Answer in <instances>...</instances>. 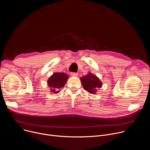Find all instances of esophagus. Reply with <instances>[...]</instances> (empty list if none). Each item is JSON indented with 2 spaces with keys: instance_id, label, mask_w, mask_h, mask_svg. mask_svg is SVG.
Segmentation results:
<instances>
[{
  "instance_id": "34e87169",
  "label": "esophagus",
  "mask_w": 150,
  "mask_h": 150,
  "mask_svg": "<svg viewBox=\"0 0 150 150\" xmlns=\"http://www.w3.org/2000/svg\"><path fill=\"white\" fill-rule=\"evenodd\" d=\"M71 75L72 76H78V74L77 73H75V72H72L71 73Z\"/></svg>"
}]
</instances>
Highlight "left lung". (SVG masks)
<instances>
[{"label": "left lung", "instance_id": "1", "mask_svg": "<svg viewBox=\"0 0 150 150\" xmlns=\"http://www.w3.org/2000/svg\"><path fill=\"white\" fill-rule=\"evenodd\" d=\"M80 79L83 88L91 94H96L98 89L102 86V83L98 78L90 72L81 78Z\"/></svg>", "mask_w": 150, "mask_h": 150}]
</instances>
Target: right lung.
<instances>
[{"label":"right lung","mask_w":150,"mask_h":150,"mask_svg":"<svg viewBox=\"0 0 150 150\" xmlns=\"http://www.w3.org/2000/svg\"><path fill=\"white\" fill-rule=\"evenodd\" d=\"M68 78L69 76L65 73H54L47 81L48 85L52 88L51 92L53 94L59 93L60 89L65 86Z\"/></svg>","instance_id":"add662e5"}]
</instances>
